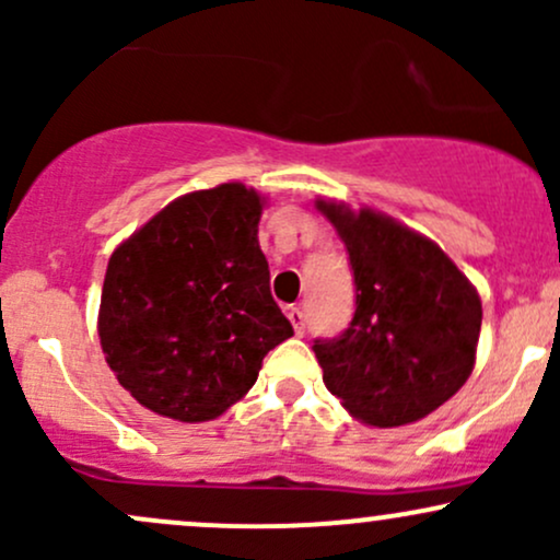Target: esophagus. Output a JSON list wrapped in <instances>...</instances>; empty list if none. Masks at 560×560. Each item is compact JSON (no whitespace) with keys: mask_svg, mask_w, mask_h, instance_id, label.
Returning <instances> with one entry per match:
<instances>
[{"mask_svg":"<svg viewBox=\"0 0 560 560\" xmlns=\"http://www.w3.org/2000/svg\"><path fill=\"white\" fill-rule=\"evenodd\" d=\"M287 318L292 320L294 334H298V337H302V334H305V313H302L300 307H289V311H287Z\"/></svg>","mask_w":560,"mask_h":560,"instance_id":"34e87169","label":"esophagus"}]
</instances>
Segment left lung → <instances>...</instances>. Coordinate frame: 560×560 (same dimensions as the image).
Instances as JSON below:
<instances>
[{
	"label": "left lung",
	"instance_id": "left-lung-1",
	"mask_svg": "<svg viewBox=\"0 0 560 560\" xmlns=\"http://www.w3.org/2000/svg\"><path fill=\"white\" fill-rule=\"evenodd\" d=\"M342 236L355 316L316 339L324 384L358 421L405 427L447 402L471 376L481 300L440 244L371 208L316 199Z\"/></svg>",
	"mask_w": 560,
	"mask_h": 560
}]
</instances>
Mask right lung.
<instances>
[{
	"label": "right lung",
	"instance_id": "obj_1",
	"mask_svg": "<svg viewBox=\"0 0 560 560\" xmlns=\"http://www.w3.org/2000/svg\"><path fill=\"white\" fill-rule=\"evenodd\" d=\"M262 199L244 184L191 191L120 242L107 262L100 342L120 387L152 413L218 419L292 337L258 242Z\"/></svg>",
	"mask_w": 560,
	"mask_h": 560
}]
</instances>
